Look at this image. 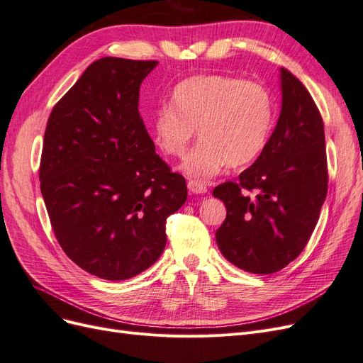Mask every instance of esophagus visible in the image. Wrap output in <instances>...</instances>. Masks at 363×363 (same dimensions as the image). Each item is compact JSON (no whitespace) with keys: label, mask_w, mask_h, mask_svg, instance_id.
Segmentation results:
<instances>
[{"label":"esophagus","mask_w":363,"mask_h":363,"mask_svg":"<svg viewBox=\"0 0 363 363\" xmlns=\"http://www.w3.org/2000/svg\"><path fill=\"white\" fill-rule=\"evenodd\" d=\"M188 189H189L191 194H195V195L206 194V192H207V188H206L204 184L196 183V182H194V180H191V182L188 183Z\"/></svg>","instance_id":"obj_1"}]
</instances>
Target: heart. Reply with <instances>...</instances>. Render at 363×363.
I'll use <instances>...</instances> for the list:
<instances>
[{"label":"heart","mask_w":363,"mask_h":363,"mask_svg":"<svg viewBox=\"0 0 363 363\" xmlns=\"http://www.w3.org/2000/svg\"><path fill=\"white\" fill-rule=\"evenodd\" d=\"M174 104H162L152 118L156 144L172 157H183L182 171L206 183L227 164L242 167L265 148L274 123L272 95L265 86L236 77L195 75L175 86Z\"/></svg>","instance_id":"1"}]
</instances>
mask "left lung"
I'll use <instances>...</instances> for the list:
<instances>
[{
	"label": "left lung",
	"instance_id": "obj_1",
	"mask_svg": "<svg viewBox=\"0 0 363 363\" xmlns=\"http://www.w3.org/2000/svg\"><path fill=\"white\" fill-rule=\"evenodd\" d=\"M280 116L256 162L213 189L227 216L216 244L235 267L272 274L298 257L327 195L323 118L303 83L280 68ZM252 191L251 196L249 192Z\"/></svg>",
	"mask_w": 363,
	"mask_h": 363
}]
</instances>
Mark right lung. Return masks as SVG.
<instances>
[{
  "instance_id": "1",
  "label": "right lung",
  "mask_w": 363,
  "mask_h": 363,
  "mask_svg": "<svg viewBox=\"0 0 363 363\" xmlns=\"http://www.w3.org/2000/svg\"><path fill=\"white\" fill-rule=\"evenodd\" d=\"M156 60L94 62L50 115L40 192L67 256L92 276L127 280L167 245L164 224L188 199L139 115V89Z\"/></svg>"
}]
</instances>
